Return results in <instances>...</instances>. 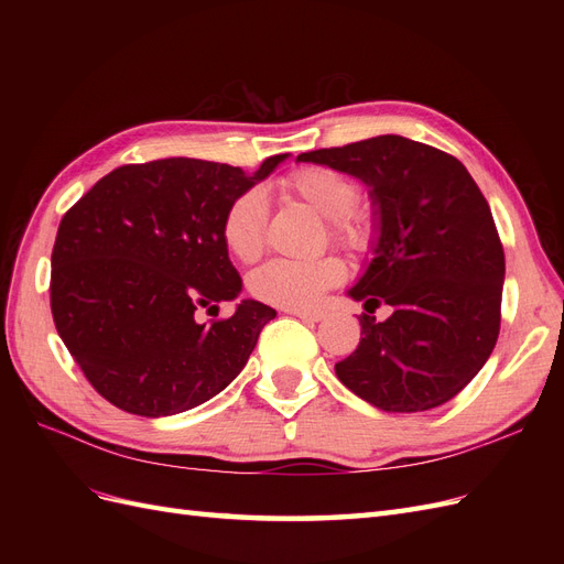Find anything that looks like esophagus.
I'll return each mask as SVG.
<instances>
[{
	"label": "esophagus",
	"instance_id": "1",
	"mask_svg": "<svg viewBox=\"0 0 564 564\" xmlns=\"http://www.w3.org/2000/svg\"><path fill=\"white\" fill-rule=\"evenodd\" d=\"M286 313L294 315V317H301L303 322H319V319L324 317L322 311H299V308H289Z\"/></svg>",
	"mask_w": 564,
	"mask_h": 564
}]
</instances>
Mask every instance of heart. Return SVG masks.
Masks as SVG:
<instances>
[{"instance_id":"heart-1","label":"heart","mask_w":564,"mask_h":564,"mask_svg":"<svg viewBox=\"0 0 564 564\" xmlns=\"http://www.w3.org/2000/svg\"><path fill=\"white\" fill-rule=\"evenodd\" d=\"M282 191L327 218L332 242L362 256L377 240V218L371 209L357 207V183L329 166H303L282 178ZM268 197L259 187L237 195L220 220V240L237 261L251 263L265 247ZM346 265L338 256H319L313 261L275 259L249 275V292L280 308L308 311L322 294L340 284Z\"/></svg>"}]
</instances>
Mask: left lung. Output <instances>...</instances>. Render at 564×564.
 <instances>
[{
  "label": "left lung",
  "instance_id": "1",
  "mask_svg": "<svg viewBox=\"0 0 564 564\" xmlns=\"http://www.w3.org/2000/svg\"><path fill=\"white\" fill-rule=\"evenodd\" d=\"M369 185L373 256L348 296L386 323L360 317V346L336 362L357 398L392 414L429 412L458 395L497 346L506 259L489 204L468 169L433 145L377 135L301 152Z\"/></svg>",
  "mask_w": 564,
  "mask_h": 564
}]
</instances>
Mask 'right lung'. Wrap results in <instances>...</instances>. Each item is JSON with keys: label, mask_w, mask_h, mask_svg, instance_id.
I'll return each instance as SVG.
<instances>
[{"label": "right lung", "mask_w": 564, "mask_h": 564, "mask_svg": "<svg viewBox=\"0 0 564 564\" xmlns=\"http://www.w3.org/2000/svg\"><path fill=\"white\" fill-rule=\"evenodd\" d=\"M289 155L251 176L240 166L169 158L100 178L58 226L51 251V313L84 377L135 416L187 412L218 395L278 313L245 299L220 240L228 204ZM214 315V317H216Z\"/></svg>", "instance_id": "1"}]
</instances>
